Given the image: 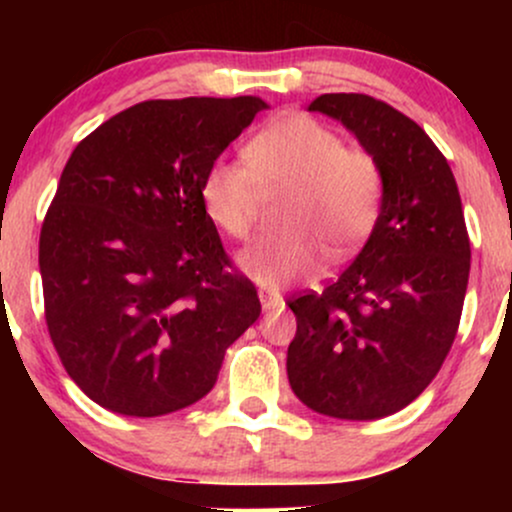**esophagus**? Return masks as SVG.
I'll list each match as a JSON object with an SVG mask.
<instances>
[{"instance_id":"34e87169","label":"esophagus","mask_w":512,"mask_h":512,"mask_svg":"<svg viewBox=\"0 0 512 512\" xmlns=\"http://www.w3.org/2000/svg\"><path fill=\"white\" fill-rule=\"evenodd\" d=\"M260 303L264 310L284 308V298H281L276 291H269V289H260Z\"/></svg>"}]
</instances>
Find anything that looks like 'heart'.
Returning <instances> with one entry per match:
<instances>
[{"instance_id":"heart-1","label":"heart","mask_w":512,"mask_h":512,"mask_svg":"<svg viewBox=\"0 0 512 512\" xmlns=\"http://www.w3.org/2000/svg\"><path fill=\"white\" fill-rule=\"evenodd\" d=\"M385 180L375 154L346 146L342 134L308 115H289L245 144V161L219 158L202 180L209 219L226 236H250L267 197H286V231L257 238L240 267L267 286L310 279L325 267L327 245L346 255L373 233Z\"/></svg>"}]
</instances>
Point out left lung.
<instances>
[{"instance_id":"left-lung-1","label":"left lung","mask_w":512,"mask_h":512,"mask_svg":"<svg viewBox=\"0 0 512 512\" xmlns=\"http://www.w3.org/2000/svg\"><path fill=\"white\" fill-rule=\"evenodd\" d=\"M310 110L339 120L380 161V216L368 243L320 293L291 296L289 383L334 419H383L436 378L460 327L469 236L448 158L411 117L366 93H322Z\"/></svg>"}]
</instances>
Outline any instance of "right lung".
Returning a JSON list of instances; mask_svg holds the SVG:
<instances>
[{"label":"right lung","mask_w":512,"mask_h":512,"mask_svg":"<svg viewBox=\"0 0 512 512\" xmlns=\"http://www.w3.org/2000/svg\"><path fill=\"white\" fill-rule=\"evenodd\" d=\"M262 98L144 101L76 144L40 228L45 322L69 378L125 416H163L214 387L260 317L202 202L211 163Z\"/></svg>","instance_id":"1"}]
</instances>
